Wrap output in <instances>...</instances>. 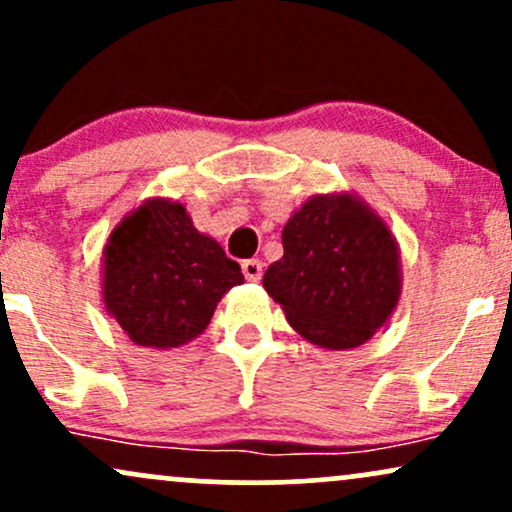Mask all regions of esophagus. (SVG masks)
<instances>
[{
    "label": "esophagus",
    "mask_w": 512,
    "mask_h": 512,
    "mask_svg": "<svg viewBox=\"0 0 512 512\" xmlns=\"http://www.w3.org/2000/svg\"><path fill=\"white\" fill-rule=\"evenodd\" d=\"M240 267H243V274H245V279H248V281H260L262 279V262L260 260H245L243 264H240Z\"/></svg>",
    "instance_id": "esophagus-1"
}]
</instances>
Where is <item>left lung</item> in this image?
<instances>
[{"instance_id": "obj_1", "label": "left lung", "mask_w": 512, "mask_h": 512, "mask_svg": "<svg viewBox=\"0 0 512 512\" xmlns=\"http://www.w3.org/2000/svg\"><path fill=\"white\" fill-rule=\"evenodd\" d=\"M284 257L262 286L305 342L330 351L366 344L395 313L402 257L383 216L356 192L313 195L281 231Z\"/></svg>"}]
</instances>
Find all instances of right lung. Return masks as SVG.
<instances>
[{
    "instance_id": "right-lung-1",
    "label": "right lung",
    "mask_w": 512,
    "mask_h": 512,
    "mask_svg": "<svg viewBox=\"0 0 512 512\" xmlns=\"http://www.w3.org/2000/svg\"><path fill=\"white\" fill-rule=\"evenodd\" d=\"M243 281L240 264L168 197L144 199L122 216L103 248L105 313L149 349H178L199 337L221 298Z\"/></svg>"
}]
</instances>
